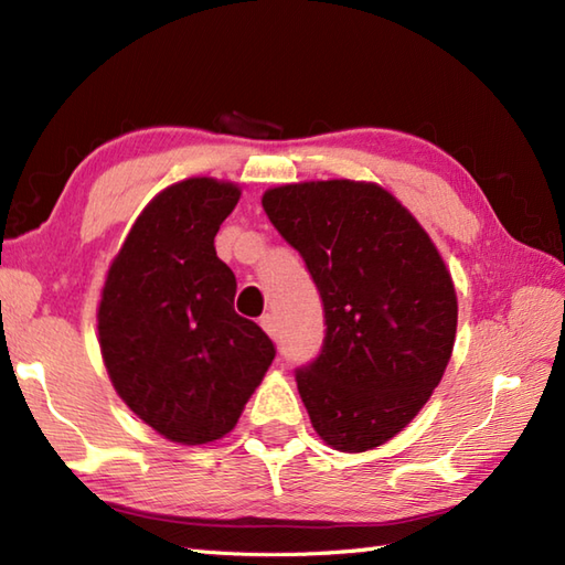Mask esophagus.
I'll return each mask as SVG.
<instances>
[{
    "label": "esophagus",
    "instance_id": "esophagus-1",
    "mask_svg": "<svg viewBox=\"0 0 565 565\" xmlns=\"http://www.w3.org/2000/svg\"><path fill=\"white\" fill-rule=\"evenodd\" d=\"M259 326H262V330L269 334L271 340H279V326H276V318L271 316V313H267V316H262V320H259Z\"/></svg>",
    "mask_w": 565,
    "mask_h": 565
}]
</instances>
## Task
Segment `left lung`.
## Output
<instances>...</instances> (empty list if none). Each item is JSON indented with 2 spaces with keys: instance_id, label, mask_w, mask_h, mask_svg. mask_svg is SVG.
<instances>
[{
  "instance_id": "8db88e82",
  "label": "left lung",
  "mask_w": 565,
  "mask_h": 565,
  "mask_svg": "<svg viewBox=\"0 0 565 565\" xmlns=\"http://www.w3.org/2000/svg\"><path fill=\"white\" fill-rule=\"evenodd\" d=\"M262 206L303 257L326 313L320 354L296 369L310 423L334 449H374L423 411L449 364L451 276L423 225L379 184H286Z\"/></svg>"
}]
</instances>
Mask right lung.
I'll list each match as a JSON object with an SVG mask.
<instances>
[{"mask_svg":"<svg viewBox=\"0 0 565 565\" xmlns=\"http://www.w3.org/2000/svg\"><path fill=\"white\" fill-rule=\"evenodd\" d=\"M239 189L191 177L154 196L111 262L99 344L116 393L179 444L227 435L276 354L257 322L235 313V274L213 237Z\"/></svg>","mask_w":565,"mask_h":565,"instance_id":"right-lung-1","label":"right lung"}]
</instances>
